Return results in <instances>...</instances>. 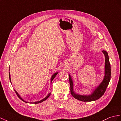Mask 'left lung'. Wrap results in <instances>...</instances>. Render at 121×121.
<instances>
[{
    "label": "left lung",
    "instance_id": "left-lung-1",
    "mask_svg": "<svg viewBox=\"0 0 121 121\" xmlns=\"http://www.w3.org/2000/svg\"><path fill=\"white\" fill-rule=\"evenodd\" d=\"M103 54L105 56V75L104 78L99 86L95 90L92 94L90 95H81L76 94L73 91V82L71 76L69 75V79L70 86H71V93L73 96L77 99L82 102H91L99 99L104 94L107 88L111 78V67L109 62L108 53L105 50L103 51Z\"/></svg>",
    "mask_w": 121,
    "mask_h": 121
}]
</instances>
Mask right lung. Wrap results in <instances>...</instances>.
Instances as JSON below:
<instances>
[{"label":"right lung","instance_id":"right-lung-1","mask_svg":"<svg viewBox=\"0 0 121 121\" xmlns=\"http://www.w3.org/2000/svg\"><path fill=\"white\" fill-rule=\"evenodd\" d=\"M58 72H57V73H55L54 75H53L52 76V78H51V83H52V81L53 80V79H54V78L56 77V75H57V74H58ZM9 78H10V81H11V78H10V72H9ZM15 91V93H16V95H17V96H18V97L19 98V99H20L22 100V101H23V102H25V101L23 100V99H22V98L21 97V96H19V94H18V93L15 90H14ZM50 93H49L48 94V95H47V96L46 97H45L44 98V99H42V100H40V101H39V102H33V103H33V104H38V103H41V102H43V101H44V100H45L47 99V98H48L49 97V96H50ZM27 103V102H26Z\"/></svg>","mask_w":121,"mask_h":121}]
</instances>
